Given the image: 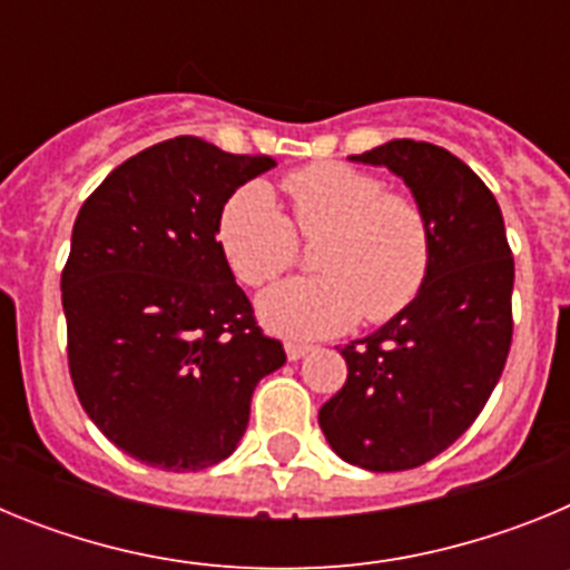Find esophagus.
Wrapping results in <instances>:
<instances>
[{
    "label": "esophagus",
    "instance_id": "esophagus-1",
    "mask_svg": "<svg viewBox=\"0 0 570 570\" xmlns=\"http://www.w3.org/2000/svg\"><path fill=\"white\" fill-rule=\"evenodd\" d=\"M308 351H311L308 342H285V354H288L291 362L302 360V356L308 354Z\"/></svg>",
    "mask_w": 570,
    "mask_h": 570
}]
</instances>
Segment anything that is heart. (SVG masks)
I'll return each instance as SVG.
<instances>
[{
	"mask_svg": "<svg viewBox=\"0 0 570 570\" xmlns=\"http://www.w3.org/2000/svg\"><path fill=\"white\" fill-rule=\"evenodd\" d=\"M291 216L268 185L248 183L228 196L216 242L236 279L259 288L288 271L299 236H320L316 276L274 285L256 311L265 328L285 336H331L362 314L371 322L400 316L425 288L434 236L425 210L391 194L380 176L342 163H316L282 179Z\"/></svg>",
	"mask_w": 570,
	"mask_h": 570,
	"instance_id": "b5f03b06",
	"label": "heart"
}]
</instances>
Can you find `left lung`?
Masks as SVG:
<instances>
[{"mask_svg": "<svg viewBox=\"0 0 570 570\" xmlns=\"http://www.w3.org/2000/svg\"><path fill=\"white\" fill-rule=\"evenodd\" d=\"M351 159L402 176L431 223L434 259L400 316L340 347L347 380L320 407V428L351 465L407 471L454 445L500 382L513 256L500 205L451 150L391 139Z\"/></svg>", "mask_w": 570, "mask_h": 570, "instance_id": "1", "label": "left lung"}]
</instances>
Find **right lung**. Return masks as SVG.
Masks as SVG:
<instances>
[{"mask_svg":"<svg viewBox=\"0 0 570 570\" xmlns=\"http://www.w3.org/2000/svg\"><path fill=\"white\" fill-rule=\"evenodd\" d=\"M274 165L176 136L79 208L62 271L70 380L94 425L145 465L199 471L234 454L256 382L285 365L216 242L228 196Z\"/></svg>","mask_w":570,"mask_h":570,"instance_id":"add662e5","label":"right lung"}]
</instances>
